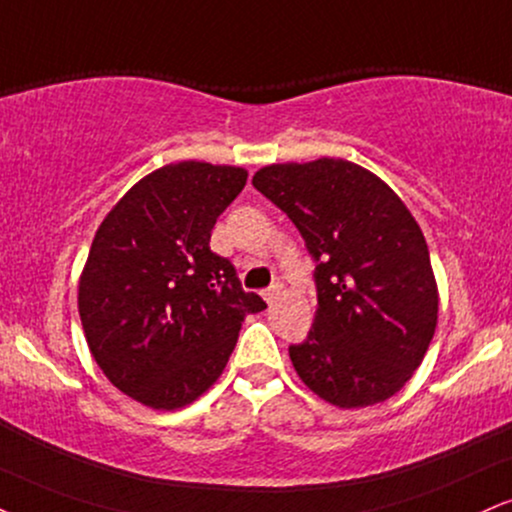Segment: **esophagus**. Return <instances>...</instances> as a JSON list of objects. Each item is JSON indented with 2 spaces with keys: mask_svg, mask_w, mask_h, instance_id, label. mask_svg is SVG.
<instances>
[{
  "mask_svg": "<svg viewBox=\"0 0 512 512\" xmlns=\"http://www.w3.org/2000/svg\"><path fill=\"white\" fill-rule=\"evenodd\" d=\"M281 293H283V283L276 281V283H272V286L267 288V291H264V300H267V303L272 305V303H276V300H279Z\"/></svg>",
  "mask_w": 512,
  "mask_h": 512,
  "instance_id": "34e87169",
  "label": "esophagus"
}]
</instances>
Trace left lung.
I'll return each instance as SVG.
<instances>
[{
    "label": "left lung",
    "mask_w": 512,
    "mask_h": 512,
    "mask_svg": "<svg viewBox=\"0 0 512 512\" xmlns=\"http://www.w3.org/2000/svg\"><path fill=\"white\" fill-rule=\"evenodd\" d=\"M252 186L288 214L315 260V324L288 348L298 377L338 408L391 398L420 367L439 315L427 240L408 207L346 159L264 166Z\"/></svg>",
    "instance_id": "left-lung-1"
}]
</instances>
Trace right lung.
Segmentation results:
<instances>
[{
	"label": "right lung",
	"instance_id": "right-lung-1",
	"mask_svg": "<svg viewBox=\"0 0 512 512\" xmlns=\"http://www.w3.org/2000/svg\"><path fill=\"white\" fill-rule=\"evenodd\" d=\"M245 181L238 166H162L95 233L78 286L80 322L107 379L138 403L176 410L200 398L224 372L245 315L267 307L209 250Z\"/></svg>",
	"mask_w": 512,
	"mask_h": 512
}]
</instances>
